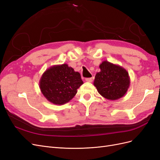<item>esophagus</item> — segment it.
I'll use <instances>...</instances> for the list:
<instances>
[{
    "mask_svg": "<svg viewBox=\"0 0 160 160\" xmlns=\"http://www.w3.org/2000/svg\"><path fill=\"white\" fill-rule=\"evenodd\" d=\"M85 81L87 82H89V83H91V82L93 81V79H92V78H86Z\"/></svg>",
    "mask_w": 160,
    "mask_h": 160,
    "instance_id": "obj_1",
    "label": "esophagus"
}]
</instances>
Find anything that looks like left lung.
Instances as JSON below:
<instances>
[{"label":"left lung","instance_id":"8db88e82","mask_svg":"<svg viewBox=\"0 0 160 160\" xmlns=\"http://www.w3.org/2000/svg\"><path fill=\"white\" fill-rule=\"evenodd\" d=\"M99 68L101 71L96 74L93 83L99 93L109 100L122 98L130 85L128 72L123 67L108 61L101 62Z\"/></svg>","mask_w":160,"mask_h":160}]
</instances>
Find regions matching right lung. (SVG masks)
Returning a JSON list of instances; mask_svg holds the SVG:
<instances>
[{"label":"right lung","instance_id":"obj_1","mask_svg":"<svg viewBox=\"0 0 160 160\" xmlns=\"http://www.w3.org/2000/svg\"><path fill=\"white\" fill-rule=\"evenodd\" d=\"M83 83L79 72L67 64H62L53 65L43 72L39 88L49 102L63 105L74 98L77 89Z\"/></svg>","mask_w":160,"mask_h":160}]
</instances>
